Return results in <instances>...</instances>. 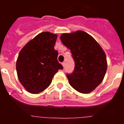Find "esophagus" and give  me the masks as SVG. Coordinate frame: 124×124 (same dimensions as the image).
<instances>
[{"instance_id": "34e87169", "label": "esophagus", "mask_w": 124, "mask_h": 124, "mask_svg": "<svg viewBox=\"0 0 124 124\" xmlns=\"http://www.w3.org/2000/svg\"><path fill=\"white\" fill-rule=\"evenodd\" d=\"M62 65H63V68H65V66H66V63H65V62H63V63H62Z\"/></svg>"}]
</instances>
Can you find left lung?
Segmentation results:
<instances>
[{"instance_id":"1","label":"left lung","mask_w":124,"mask_h":124,"mask_svg":"<svg viewBox=\"0 0 124 124\" xmlns=\"http://www.w3.org/2000/svg\"><path fill=\"white\" fill-rule=\"evenodd\" d=\"M61 42L71 51L75 66L67 74L70 84L77 91L89 93L102 83L107 71L106 56L94 38L78 30L60 36Z\"/></svg>"}]
</instances>
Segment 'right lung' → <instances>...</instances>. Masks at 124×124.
I'll list each match as a JSON object with an SVG mask.
<instances>
[{
    "mask_svg": "<svg viewBox=\"0 0 124 124\" xmlns=\"http://www.w3.org/2000/svg\"><path fill=\"white\" fill-rule=\"evenodd\" d=\"M57 35L45 31L28 41L20 51L16 70L20 82L28 92L38 94L48 87L54 74L63 70L54 50Z\"/></svg>",
    "mask_w": 124,
    "mask_h": 124,
    "instance_id": "1",
    "label": "right lung"
}]
</instances>
